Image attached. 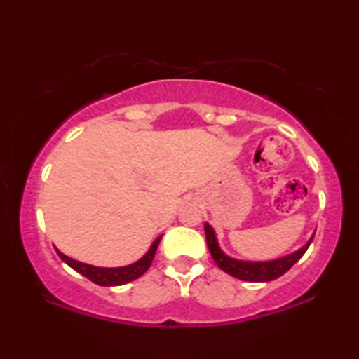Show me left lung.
Instances as JSON below:
<instances>
[{
  "mask_svg": "<svg viewBox=\"0 0 359 359\" xmlns=\"http://www.w3.org/2000/svg\"><path fill=\"white\" fill-rule=\"evenodd\" d=\"M204 232L205 240H208L209 252L212 255L214 262L217 266L225 271L230 276L242 279V281H252V283H264V281H273L279 276H283L284 273L289 271L299 259L302 258V255L307 252L309 245L312 243V238L304 245L302 248H299L297 252L286 257L273 259V262H242V259L230 258L220 250L217 238H215L214 229L209 224H204Z\"/></svg>",
  "mask_w": 359,
  "mask_h": 359,
  "instance_id": "1",
  "label": "left lung"
}]
</instances>
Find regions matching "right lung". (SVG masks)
Wrapping results in <instances>:
<instances>
[{"mask_svg":"<svg viewBox=\"0 0 359 359\" xmlns=\"http://www.w3.org/2000/svg\"><path fill=\"white\" fill-rule=\"evenodd\" d=\"M161 237H158L151 243V247L149 252H147L144 257H142L139 262L127 264V266H121V268H100V266H93V264H86L81 262H76L67 255H63L62 252H58V257H60L63 262H65L68 266H72L75 271H78L83 276H86L90 281L100 284V286H121V284L130 283L134 279L140 278L147 269L150 268L151 262L155 258V252L158 248Z\"/></svg>","mask_w":359,"mask_h":359,"instance_id":"right-lung-1","label":"right lung"}]
</instances>
